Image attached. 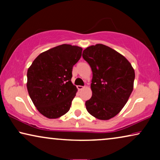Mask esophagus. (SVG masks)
Returning a JSON list of instances; mask_svg holds the SVG:
<instances>
[{"label": "esophagus", "instance_id": "esophagus-1", "mask_svg": "<svg viewBox=\"0 0 160 160\" xmlns=\"http://www.w3.org/2000/svg\"><path fill=\"white\" fill-rule=\"evenodd\" d=\"M77 88H78V90H82V89L84 88V87H83V86H80V85H78V86H77Z\"/></svg>", "mask_w": 160, "mask_h": 160}]
</instances>
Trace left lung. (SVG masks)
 I'll return each mask as SVG.
<instances>
[{
    "label": "left lung",
    "instance_id": "left-lung-1",
    "mask_svg": "<svg viewBox=\"0 0 160 160\" xmlns=\"http://www.w3.org/2000/svg\"><path fill=\"white\" fill-rule=\"evenodd\" d=\"M82 57L92 71V95L85 102L87 110L98 119H110L120 112L132 93L134 69L123 55L100 43L85 49Z\"/></svg>",
    "mask_w": 160,
    "mask_h": 160
}]
</instances>
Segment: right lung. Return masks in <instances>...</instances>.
I'll list each match as a JSON object with an SVG mask.
<instances>
[{
  "instance_id": "right-lung-1",
  "label": "right lung",
  "mask_w": 160,
  "mask_h": 160,
  "mask_svg": "<svg viewBox=\"0 0 160 160\" xmlns=\"http://www.w3.org/2000/svg\"><path fill=\"white\" fill-rule=\"evenodd\" d=\"M82 52L77 46H58L39 54L28 68V93L44 117L57 119L69 111L77 92L71 82L72 69Z\"/></svg>"
}]
</instances>
